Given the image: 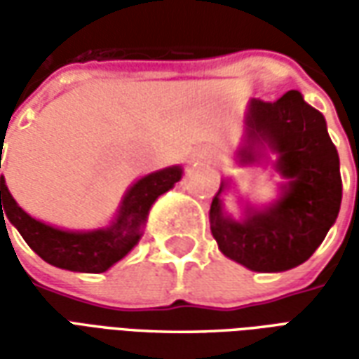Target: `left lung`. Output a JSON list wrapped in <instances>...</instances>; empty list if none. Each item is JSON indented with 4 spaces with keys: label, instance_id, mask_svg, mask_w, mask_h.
Segmentation results:
<instances>
[{
    "label": "left lung",
    "instance_id": "obj_1",
    "mask_svg": "<svg viewBox=\"0 0 359 359\" xmlns=\"http://www.w3.org/2000/svg\"><path fill=\"white\" fill-rule=\"evenodd\" d=\"M275 154L283 182L277 198L254 205L241 198L242 217L225 210L221 196L233 179L221 180L210 210L211 234L223 256L257 273H280L308 262L339 217L342 200L339 151L325 117L298 90L277 102L252 100L244 113L238 165L262 163Z\"/></svg>",
    "mask_w": 359,
    "mask_h": 359
}]
</instances>
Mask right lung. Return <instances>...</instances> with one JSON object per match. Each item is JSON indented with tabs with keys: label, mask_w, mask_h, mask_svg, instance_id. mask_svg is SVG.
Returning a JSON list of instances; mask_svg holds the SVG:
<instances>
[{
	"label": "right lung",
	"mask_w": 359,
	"mask_h": 359,
	"mask_svg": "<svg viewBox=\"0 0 359 359\" xmlns=\"http://www.w3.org/2000/svg\"><path fill=\"white\" fill-rule=\"evenodd\" d=\"M180 179V165H171L144 175L126 190L117 215L109 225L92 231H69L28 215L15 202L5 184V177L0 175V226H5L7 231L5 223L9 221L43 262L59 269L103 273L121 262L138 244L154 202L161 194L169 192Z\"/></svg>",
	"instance_id": "1"
}]
</instances>
